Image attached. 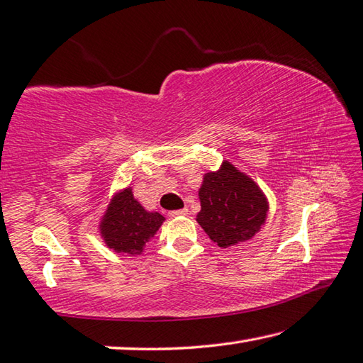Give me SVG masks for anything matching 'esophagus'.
Segmentation results:
<instances>
[{
    "label": "esophagus",
    "instance_id": "34e87169",
    "mask_svg": "<svg viewBox=\"0 0 363 363\" xmlns=\"http://www.w3.org/2000/svg\"><path fill=\"white\" fill-rule=\"evenodd\" d=\"M187 214H189V209H186V208L169 212V216H172V217H184V216H187Z\"/></svg>",
    "mask_w": 363,
    "mask_h": 363
}]
</instances>
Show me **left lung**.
<instances>
[{"label": "left lung", "instance_id": "1", "mask_svg": "<svg viewBox=\"0 0 363 363\" xmlns=\"http://www.w3.org/2000/svg\"><path fill=\"white\" fill-rule=\"evenodd\" d=\"M196 222L211 240L228 248L250 240L266 223L269 203L250 176L228 160L203 176Z\"/></svg>", "mask_w": 363, "mask_h": 363}]
</instances>
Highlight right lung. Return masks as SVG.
<instances>
[{"label":"right lung","mask_w":363,"mask_h":363,"mask_svg":"<svg viewBox=\"0 0 363 363\" xmlns=\"http://www.w3.org/2000/svg\"><path fill=\"white\" fill-rule=\"evenodd\" d=\"M163 222L165 217L155 211H146L135 200L132 189L125 187L106 206L99 231L110 250L135 257L146 250Z\"/></svg>","instance_id":"add662e5"}]
</instances>
